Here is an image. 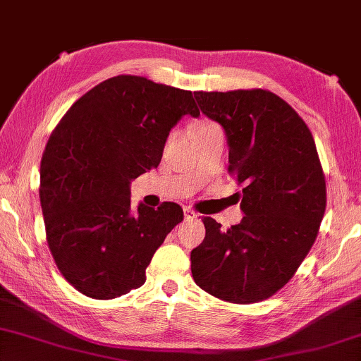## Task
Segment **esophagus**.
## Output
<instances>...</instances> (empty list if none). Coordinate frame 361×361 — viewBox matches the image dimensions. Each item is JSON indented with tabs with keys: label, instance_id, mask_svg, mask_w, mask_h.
<instances>
[{
	"label": "esophagus",
	"instance_id": "esophagus-1",
	"mask_svg": "<svg viewBox=\"0 0 361 361\" xmlns=\"http://www.w3.org/2000/svg\"><path fill=\"white\" fill-rule=\"evenodd\" d=\"M183 212H185V218H186V219L197 218V213H195L194 209H191V208H185V209H183Z\"/></svg>",
	"mask_w": 361,
	"mask_h": 361
}]
</instances>
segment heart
<instances>
[{"label": "heart", "mask_w": 361, "mask_h": 361, "mask_svg": "<svg viewBox=\"0 0 361 361\" xmlns=\"http://www.w3.org/2000/svg\"><path fill=\"white\" fill-rule=\"evenodd\" d=\"M216 124H213V123H208V121H203V123H199L197 126L194 128V130H199V129H208V128H214Z\"/></svg>", "instance_id": "1"}]
</instances>
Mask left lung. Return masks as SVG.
<instances>
[{
    "mask_svg": "<svg viewBox=\"0 0 361 361\" xmlns=\"http://www.w3.org/2000/svg\"><path fill=\"white\" fill-rule=\"evenodd\" d=\"M194 97L224 129L227 170L245 185V216L228 231L202 219L207 233L191 251L192 278L221 300L255 303L289 283L316 241L326 202L316 143L271 91H195Z\"/></svg>",
    "mask_w": 361,
    "mask_h": 361,
    "instance_id": "8db88e82",
    "label": "left lung"
}]
</instances>
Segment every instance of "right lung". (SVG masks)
<instances>
[{
	"label": "right lung",
	"mask_w": 361,
	"mask_h": 361,
	"mask_svg": "<svg viewBox=\"0 0 361 361\" xmlns=\"http://www.w3.org/2000/svg\"><path fill=\"white\" fill-rule=\"evenodd\" d=\"M200 115L191 91L116 75L74 102L41 161V207L50 252L71 286L110 300L140 287L183 209L130 207V183L158 167L169 133Z\"/></svg>",
	"instance_id": "1"
}]
</instances>
